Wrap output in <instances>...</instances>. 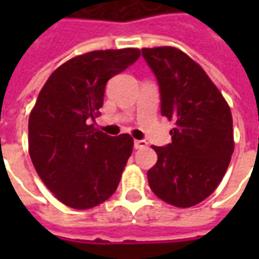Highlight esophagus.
I'll list each match as a JSON object with an SVG mask.
<instances>
[{"label": "esophagus", "mask_w": 259, "mask_h": 259, "mask_svg": "<svg viewBox=\"0 0 259 259\" xmlns=\"http://www.w3.org/2000/svg\"><path fill=\"white\" fill-rule=\"evenodd\" d=\"M147 147V141L146 140H135V148H144Z\"/></svg>", "instance_id": "1"}]
</instances>
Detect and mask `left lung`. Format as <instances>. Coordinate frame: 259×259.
<instances>
[{"mask_svg":"<svg viewBox=\"0 0 259 259\" xmlns=\"http://www.w3.org/2000/svg\"><path fill=\"white\" fill-rule=\"evenodd\" d=\"M161 96V113L175 126L172 143L155 147L148 170L154 194L170 205L189 208L221 183L233 154V119L228 102L200 65L174 47L143 48Z\"/></svg>","mask_w":259,"mask_h":259,"instance_id":"obj_1","label":"left lung"}]
</instances>
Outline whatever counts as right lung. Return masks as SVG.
I'll list each match as a JSON object with an SVG mask.
<instances>
[{"instance_id": "1", "label": "right lung", "mask_w": 259, "mask_h": 259, "mask_svg": "<svg viewBox=\"0 0 259 259\" xmlns=\"http://www.w3.org/2000/svg\"><path fill=\"white\" fill-rule=\"evenodd\" d=\"M140 57L137 48L91 51L69 59L40 91L29 116V154L37 174L61 202L89 209L108 200L133 151L129 135L97 130L107 81Z\"/></svg>"}]
</instances>
